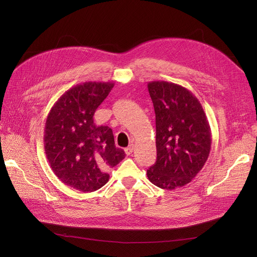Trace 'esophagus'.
<instances>
[{
	"label": "esophagus",
	"instance_id": "esophagus-1",
	"mask_svg": "<svg viewBox=\"0 0 257 257\" xmlns=\"http://www.w3.org/2000/svg\"><path fill=\"white\" fill-rule=\"evenodd\" d=\"M133 150H134V146H133V145H130L127 148H125V149H124V151H125V154H126V155L132 154V152H133Z\"/></svg>",
	"mask_w": 257,
	"mask_h": 257
}]
</instances>
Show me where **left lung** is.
I'll return each mask as SVG.
<instances>
[{
	"mask_svg": "<svg viewBox=\"0 0 257 257\" xmlns=\"http://www.w3.org/2000/svg\"><path fill=\"white\" fill-rule=\"evenodd\" d=\"M157 127V162L147 170L150 182L164 190L188 184L204 167L211 149V130L203 106L182 85L148 82Z\"/></svg>",
	"mask_w": 257,
	"mask_h": 257,
	"instance_id": "left-lung-1",
	"label": "left lung"
}]
</instances>
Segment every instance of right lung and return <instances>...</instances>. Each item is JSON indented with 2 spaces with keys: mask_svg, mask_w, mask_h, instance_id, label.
Returning a JSON list of instances; mask_svg holds the SVG:
<instances>
[{
  "mask_svg": "<svg viewBox=\"0 0 257 257\" xmlns=\"http://www.w3.org/2000/svg\"><path fill=\"white\" fill-rule=\"evenodd\" d=\"M113 82L89 81L60 96L46 120L44 145L60 180L81 192H94L109 180L107 170L125 158L114 146L112 130L95 125L93 115Z\"/></svg>",
  "mask_w": 257,
  "mask_h": 257,
  "instance_id": "obj_1",
  "label": "right lung"
}]
</instances>
